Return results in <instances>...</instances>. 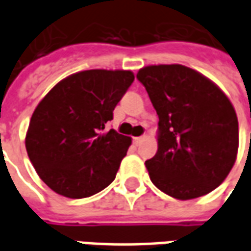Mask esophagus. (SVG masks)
Segmentation results:
<instances>
[{
    "mask_svg": "<svg viewBox=\"0 0 251 251\" xmlns=\"http://www.w3.org/2000/svg\"><path fill=\"white\" fill-rule=\"evenodd\" d=\"M144 140H145V137L144 136L134 137V138H133V142H134V145H137V147H138V145H141L142 142H144Z\"/></svg>",
    "mask_w": 251,
    "mask_h": 251,
    "instance_id": "34e87169",
    "label": "esophagus"
}]
</instances>
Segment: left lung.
Wrapping results in <instances>:
<instances>
[{
  "label": "left lung",
  "mask_w": 251,
  "mask_h": 251,
  "mask_svg": "<svg viewBox=\"0 0 251 251\" xmlns=\"http://www.w3.org/2000/svg\"><path fill=\"white\" fill-rule=\"evenodd\" d=\"M137 79L158 115L157 153L145 161L152 183L175 199L210 194L237 158L238 118L230 99L181 64L144 67Z\"/></svg>",
  "instance_id": "obj_1"
}]
</instances>
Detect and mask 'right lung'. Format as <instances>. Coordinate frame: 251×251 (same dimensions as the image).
<instances>
[{"label":"right lung","instance_id":"1","mask_svg":"<svg viewBox=\"0 0 251 251\" xmlns=\"http://www.w3.org/2000/svg\"><path fill=\"white\" fill-rule=\"evenodd\" d=\"M134 80L131 71L88 70L70 75L32 114L25 147L40 179L71 199L98 194L115 179L130 137L104 130Z\"/></svg>","mask_w":251,"mask_h":251}]
</instances>
